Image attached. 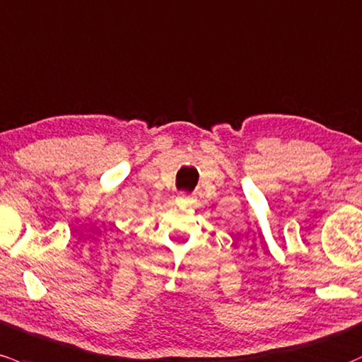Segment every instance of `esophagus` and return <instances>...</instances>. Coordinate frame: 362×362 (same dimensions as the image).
Returning a JSON list of instances; mask_svg holds the SVG:
<instances>
[{
  "label": "esophagus",
  "instance_id": "1",
  "mask_svg": "<svg viewBox=\"0 0 362 362\" xmlns=\"http://www.w3.org/2000/svg\"><path fill=\"white\" fill-rule=\"evenodd\" d=\"M192 196H187V194H180V196L177 197V204L180 206H190L192 204Z\"/></svg>",
  "mask_w": 362,
  "mask_h": 362
}]
</instances>
